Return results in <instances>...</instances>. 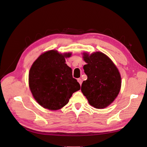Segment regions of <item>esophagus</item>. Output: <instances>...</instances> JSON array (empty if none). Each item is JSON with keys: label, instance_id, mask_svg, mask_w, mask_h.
<instances>
[{"label": "esophagus", "instance_id": "esophagus-1", "mask_svg": "<svg viewBox=\"0 0 147 147\" xmlns=\"http://www.w3.org/2000/svg\"><path fill=\"white\" fill-rule=\"evenodd\" d=\"M78 81L79 83H80V84L81 85V84H82V80H81V78H78Z\"/></svg>", "mask_w": 147, "mask_h": 147}]
</instances>
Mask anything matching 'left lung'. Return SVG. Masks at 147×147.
I'll return each mask as SVG.
<instances>
[{
	"mask_svg": "<svg viewBox=\"0 0 147 147\" xmlns=\"http://www.w3.org/2000/svg\"><path fill=\"white\" fill-rule=\"evenodd\" d=\"M87 63L83 66L87 80L82 82L81 91L89 104L96 109L107 107L118 96L121 87L119 71L112 60L101 52L83 53Z\"/></svg>",
	"mask_w": 147,
	"mask_h": 147,
	"instance_id": "8db88e82",
	"label": "left lung"
}]
</instances>
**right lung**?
Masks as SVG:
<instances>
[{"mask_svg": "<svg viewBox=\"0 0 147 147\" xmlns=\"http://www.w3.org/2000/svg\"><path fill=\"white\" fill-rule=\"evenodd\" d=\"M71 55L70 53L61 54L56 50L47 51L37 58L30 69V89L37 102L45 109H60L81 88L73 78L72 69L65 63V58Z\"/></svg>", "mask_w": 147, "mask_h": 147, "instance_id": "1", "label": "right lung"}]
</instances>
